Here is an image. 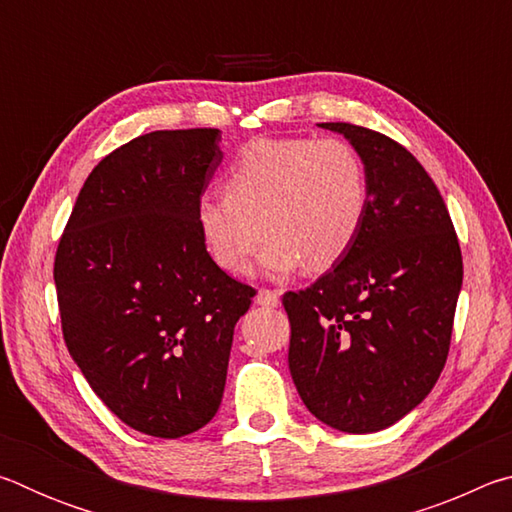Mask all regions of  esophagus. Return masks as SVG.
<instances>
[{
    "label": "esophagus",
    "instance_id": "1",
    "mask_svg": "<svg viewBox=\"0 0 512 512\" xmlns=\"http://www.w3.org/2000/svg\"><path fill=\"white\" fill-rule=\"evenodd\" d=\"M255 300H257V305H262V307H277V305H280V293L268 291V289H259Z\"/></svg>",
    "mask_w": 512,
    "mask_h": 512
}]
</instances>
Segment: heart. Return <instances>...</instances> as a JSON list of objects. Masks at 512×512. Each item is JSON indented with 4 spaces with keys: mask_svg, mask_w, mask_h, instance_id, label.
Wrapping results in <instances>:
<instances>
[{
    "mask_svg": "<svg viewBox=\"0 0 512 512\" xmlns=\"http://www.w3.org/2000/svg\"><path fill=\"white\" fill-rule=\"evenodd\" d=\"M205 194L196 225L223 271L246 275L262 232V266L282 277L300 266L327 271L350 253L368 214V173L348 142L259 137L248 142L223 183Z\"/></svg>",
    "mask_w": 512,
    "mask_h": 512,
    "instance_id": "obj_1",
    "label": "heart"
}]
</instances>
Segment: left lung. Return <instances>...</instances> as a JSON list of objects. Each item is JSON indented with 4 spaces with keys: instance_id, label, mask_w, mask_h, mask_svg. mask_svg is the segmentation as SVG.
I'll return each instance as SVG.
<instances>
[{
    "instance_id": "left-lung-1",
    "label": "left lung",
    "mask_w": 512,
    "mask_h": 512,
    "mask_svg": "<svg viewBox=\"0 0 512 512\" xmlns=\"http://www.w3.org/2000/svg\"><path fill=\"white\" fill-rule=\"evenodd\" d=\"M318 126L359 153L370 201L350 253L307 291L284 293L289 370L320 422L372 433L411 413L438 381L463 259L443 196L402 144L343 121Z\"/></svg>"
}]
</instances>
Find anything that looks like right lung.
<instances>
[{"label":"right lung","mask_w":512,"mask_h":512,"mask_svg":"<svg viewBox=\"0 0 512 512\" xmlns=\"http://www.w3.org/2000/svg\"><path fill=\"white\" fill-rule=\"evenodd\" d=\"M221 160L219 128L135 137L92 169L58 244L67 350L101 402L146 436L180 438L214 418L255 296L216 266L196 225Z\"/></svg>","instance_id":"right-lung-1"}]
</instances>
